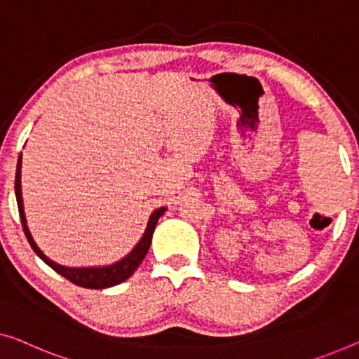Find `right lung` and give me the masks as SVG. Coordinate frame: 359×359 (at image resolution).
Segmentation results:
<instances>
[{"mask_svg": "<svg viewBox=\"0 0 359 359\" xmlns=\"http://www.w3.org/2000/svg\"><path fill=\"white\" fill-rule=\"evenodd\" d=\"M20 165H22V156H19L18 161V169H15V200H18V208H19V216H20V222H22V229L27 240H29L30 247L34 248V251L40 258L45 261V263L51 267L53 271H56L57 274H61L62 277H66L69 282L76 283L79 287L83 288H108L112 285H117V283L127 280L133 272L137 271V267L140 266V263L145 258V255L148 253L149 245H151V237L154 232V227H156L158 219L161 217V214L165 211V208H159V210L154 211L151 216H149L148 221V227L143 237L135 248H133L130 253H128L124 259L117 261L116 264L106 266V267H64L56 263H53L51 259H48L45 255L41 253L36 247L34 238L27 229V222H25V214H24V205H22V191H20Z\"/></svg>", "mask_w": 359, "mask_h": 359, "instance_id": "obj_1", "label": "right lung"}]
</instances>
